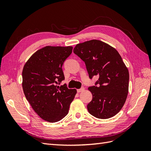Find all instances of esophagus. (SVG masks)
<instances>
[{"label": "esophagus", "mask_w": 151, "mask_h": 151, "mask_svg": "<svg viewBox=\"0 0 151 151\" xmlns=\"http://www.w3.org/2000/svg\"><path fill=\"white\" fill-rule=\"evenodd\" d=\"M84 90V88H81V89H77V93H81V92H83V91Z\"/></svg>", "instance_id": "obj_1"}]
</instances>
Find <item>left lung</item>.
I'll list each match as a JSON object with an SVG mask.
<instances>
[{
    "instance_id": "8db88e82",
    "label": "left lung",
    "mask_w": 151,
    "mask_h": 151,
    "mask_svg": "<svg viewBox=\"0 0 151 151\" xmlns=\"http://www.w3.org/2000/svg\"><path fill=\"white\" fill-rule=\"evenodd\" d=\"M74 53L85 62L90 79L99 76L96 86L88 88L93 94L87 106L89 113L100 119L116 115L125 103L129 83V70L119 53L97 40L77 44Z\"/></svg>"
}]
</instances>
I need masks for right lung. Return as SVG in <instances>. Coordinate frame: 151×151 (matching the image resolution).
<instances>
[{"label": "right lung", "instance_id": "add662e5", "mask_svg": "<svg viewBox=\"0 0 151 151\" xmlns=\"http://www.w3.org/2000/svg\"><path fill=\"white\" fill-rule=\"evenodd\" d=\"M72 48L47 46L32 55L23 67L22 86L26 98L45 121L54 123L64 118L77 93L65 84L57 86L65 79L62 67Z\"/></svg>", "mask_w": 151, "mask_h": 151}]
</instances>
